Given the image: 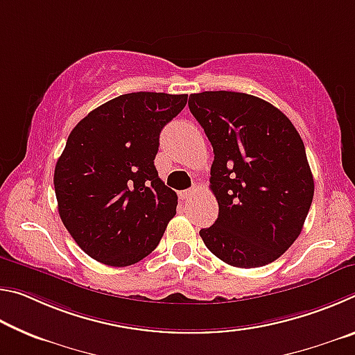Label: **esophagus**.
Masks as SVG:
<instances>
[{"label": "esophagus", "mask_w": 355, "mask_h": 355, "mask_svg": "<svg viewBox=\"0 0 355 355\" xmlns=\"http://www.w3.org/2000/svg\"><path fill=\"white\" fill-rule=\"evenodd\" d=\"M196 192H197V189H194V188H192V189H186V191H182V192H180V199H183V200H188V199H191V197L192 196H196Z\"/></svg>", "instance_id": "esophagus-1"}]
</instances>
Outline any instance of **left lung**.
<instances>
[{"label":"left lung","mask_w":355,"mask_h":355,"mask_svg":"<svg viewBox=\"0 0 355 355\" xmlns=\"http://www.w3.org/2000/svg\"><path fill=\"white\" fill-rule=\"evenodd\" d=\"M188 106L214 153L209 188L219 216L200 230L203 243L230 266L272 263L300 235L313 200L297 130L277 107L249 94H192Z\"/></svg>","instance_id":"1"}]
</instances>
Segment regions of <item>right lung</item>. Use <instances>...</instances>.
<instances>
[{
	"label": "right lung",
	"instance_id": "right-lung-1",
	"mask_svg": "<svg viewBox=\"0 0 355 355\" xmlns=\"http://www.w3.org/2000/svg\"><path fill=\"white\" fill-rule=\"evenodd\" d=\"M188 95L133 92L78 122L55 167L59 216L89 257L130 266L156 249L177 213L175 191L153 164L159 133Z\"/></svg>",
	"mask_w": 355,
	"mask_h": 355
}]
</instances>
